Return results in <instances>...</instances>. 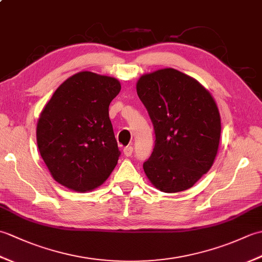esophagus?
I'll use <instances>...</instances> for the list:
<instances>
[{"mask_svg": "<svg viewBox=\"0 0 262 262\" xmlns=\"http://www.w3.org/2000/svg\"><path fill=\"white\" fill-rule=\"evenodd\" d=\"M133 152H134V147H133V146H126L124 148V154L126 155V157H130Z\"/></svg>", "mask_w": 262, "mask_h": 262, "instance_id": "1", "label": "esophagus"}]
</instances>
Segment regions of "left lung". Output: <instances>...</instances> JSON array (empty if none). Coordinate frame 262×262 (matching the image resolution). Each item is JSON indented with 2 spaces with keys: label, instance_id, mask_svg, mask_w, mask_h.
Returning <instances> with one entry per match:
<instances>
[{
  "label": "left lung",
  "instance_id": "obj_1",
  "mask_svg": "<svg viewBox=\"0 0 262 262\" xmlns=\"http://www.w3.org/2000/svg\"><path fill=\"white\" fill-rule=\"evenodd\" d=\"M137 94L154 127V148L143 164L163 192L191 188L211 168L219 149L221 117L213 97L174 69L141 76Z\"/></svg>",
  "mask_w": 262,
  "mask_h": 262
}]
</instances>
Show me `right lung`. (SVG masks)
Masks as SVG:
<instances>
[{
	"label": "right lung",
	"instance_id": "add662e5",
	"mask_svg": "<svg viewBox=\"0 0 262 262\" xmlns=\"http://www.w3.org/2000/svg\"><path fill=\"white\" fill-rule=\"evenodd\" d=\"M114 77L80 72L60 84L40 114L37 144L53 178L85 192L107 180L120 151L109 104L120 91Z\"/></svg>",
	"mask_w": 262,
	"mask_h": 262
}]
</instances>
